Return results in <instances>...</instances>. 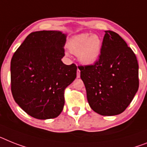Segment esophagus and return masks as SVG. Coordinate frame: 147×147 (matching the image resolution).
Returning <instances> with one entry per match:
<instances>
[{"instance_id":"1","label":"esophagus","mask_w":147,"mask_h":147,"mask_svg":"<svg viewBox=\"0 0 147 147\" xmlns=\"http://www.w3.org/2000/svg\"><path fill=\"white\" fill-rule=\"evenodd\" d=\"M80 76H81V73H80V70L78 69V70H77V78H80Z\"/></svg>"}]
</instances>
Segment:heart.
<instances>
[{
  "mask_svg": "<svg viewBox=\"0 0 147 147\" xmlns=\"http://www.w3.org/2000/svg\"><path fill=\"white\" fill-rule=\"evenodd\" d=\"M102 40L97 35L81 34L71 38L67 43L68 49L78 56V60L85 65L97 62L102 52Z\"/></svg>",
  "mask_w": 147,
  "mask_h": 147,
  "instance_id": "b5f03b06",
  "label": "heart"
}]
</instances>
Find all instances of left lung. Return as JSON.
I'll use <instances>...</instances> for the list:
<instances>
[{
  "label": "left lung",
  "instance_id": "1",
  "mask_svg": "<svg viewBox=\"0 0 147 147\" xmlns=\"http://www.w3.org/2000/svg\"><path fill=\"white\" fill-rule=\"evenodd\" d=\"M105 32L98 61L78 69L90 108L100 115L114 116L126 109L138 92V63L119 34Z\"/></svg>",
  "mask_w": 147,
  "mask_h": 147
}]
</instances>
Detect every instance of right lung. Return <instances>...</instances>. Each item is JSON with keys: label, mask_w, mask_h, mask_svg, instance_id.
<instances>
[{"label": "right lung", "mask_w": 147, "mask_h": 147, "mask_svg": "<svg viewBox=\"0 0 147 147\" xmlns=\"http://www.w3.org/2000/svg\"><path fill=\"white\" fill-rule=\"evenodd\" d=\"M66 34L58 30L33 32L26 37L11 60V91L15 102L36 119L58 117L64 90L76 79V64L66 65Z\"/></svg>", "instance_id": "right-lung-1"}]
</instances>
